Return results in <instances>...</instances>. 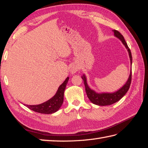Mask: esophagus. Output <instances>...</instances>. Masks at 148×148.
Returning <instances> with one entry per match:
<instances>
[{
	"label": "esophagus",
	"mask_w": 148,
	"mask_h": 148,
	"mask_svg": "<svg viewBox=\"0 0 148 148\" xmlns=\"http://www.w3.org/2000/svg\"><path fill=\"white\" fill-rule=\"evenodd\" d=\"M78 71H79V67L77 66V65H76V64L72 65L71 67V69H70L71 73L72 74L76 73V72Z\"/></svg>",
	"instance_id": "34e87169"
}]
</instances>
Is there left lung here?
<instances>
[{
  "instance_id": "obj_1",
  "label": "left lung",
  "mask_w": 148,
  "mask_h": 148,
  "mask_svg": "<svg viewBox=\"0 0 148 148\" xmlns=\"http://www.w3.org/2000/svg\"><path fill=\"white\" fill-rule=\"evenodd\" d=\"M113 32L114 33V36L119 38L121 42L123 44L125 47L127 49V51L129 52L130 61H131V64L132 65V55L131 50L129 48L128 46H127V42H125L124 37L123 35L120 33L119 31H116V30H113ZM131 77H132V72L131 71L130 72V75L128 79L125 84L122 87H121L119 90L117 91L114 92H101V93H98V92H95L94 90L91 89L89 87L88 84L87 83V79L86 76L84 74L82 76V79L84 80V83L86 87V91L89 99L90 100L92 103L94 104L99 105V106H108V105H111L114 103H116L117 101H119L124 95L127 93L129 89L130 86H131Z\"/></svg>"
}]
</instances>
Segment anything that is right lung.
Segmentation results:
<instances>
[{"label": "right lung", "mask_w": 148, "mask_h": 148, "mask_svg": "<svg viewBox=\"0 0 148 148\" xmlns=\"http://www.w3.org/2000/svg\"><path fill=\"white\" fill-rule=\"evenodd\" d=\"M69 77H67L64 82L61 86L59 87L58 90L56 92L54 96L49 99L46 102L42 103L40 104L37 105H26L25 106L29 108V109L33 111L38 112L40 114H53L59 110L60 108L61 107L62 103H63L64 99V92L65 88H66V84L68 83Z\"/></svg>", "instance_id": "add662e5"}]
</instances>
